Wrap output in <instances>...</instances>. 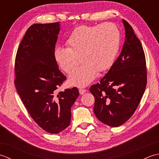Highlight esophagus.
I'll return each mask as SVG.
<instances>
[{
    "label": "esophagus",
    "instance_id": "obj_1",
    "mask_svg": "<svg viewBox=\"0 0 159 159\" xmlns=\"http://www.w3.org/2000/svg\"><path fill=\"white\" fill-rule=\"evenodd\" d=\"M86 92V90L84 89H79V93L80 95H83Z\"/></svg>",
    "mask_w": 159,
    "mask_h": 159
}]
</instances>
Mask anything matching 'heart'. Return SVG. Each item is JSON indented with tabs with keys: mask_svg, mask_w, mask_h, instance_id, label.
<instances>
[{
	"mask_svg": "<svg viewBox=\"0 0 159 159\" xmlns=\"http://www.w3.org/2000/svg\"><path fill=\"white\" fill-rule=\"evenodd\" d=\"M67 48L57 46L54 51L57 63L63 72L70 74L80 63L79 68L70 74V85L85 87L96 79L98 72H103L113 64L120 45V33L111 23L74 29L66 40Z\"/></svg>",
	"mask_w": 159,
	"mask_h": 159,
	"instance_id": "heart-1",
	"label": "heart"
}]
</instances>
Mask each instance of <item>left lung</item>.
Returning <instances> with one entry per match:
<instances>
[{"label": "left lung", "mask_w": 159, "mask_h": 159, "mask_svg": "<svg viewBox=\"0 0 159 159\" xmlns=\"http://www.w3.org/2000/svg\"><path fill=\"white\" fill-rule=\"evenodd\" d=\"M125 41L120 56L100 83L90 87L95 98L93 111L102 123L121 126L139 105L147 83L142 45L132 26L122 19Z\"/></svg>", "instance_id": "obj_1"}]
</instances>
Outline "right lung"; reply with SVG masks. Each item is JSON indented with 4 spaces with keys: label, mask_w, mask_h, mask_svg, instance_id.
Returning <instances> with one entry per match:
<instances>
[{
    "label": "right lung",
    "mask_w": 159,
    "mask_h": 159,
    "mask_svg": "<svg viewBox=\"0 0 159 159\" xmlns=\"http://www.w3.org/2000/svg\"><path fill=\"white\" fill-rule=\"evenodd\" d=\"M60 26V22L31 25L15 61V85L20 98L35 122L52 134L69 126L71 107L79 95L76 87L57 91L66 79L54 57Z\"/></svg>",
    "instance_id": "add662e5"
}]
</instances>
